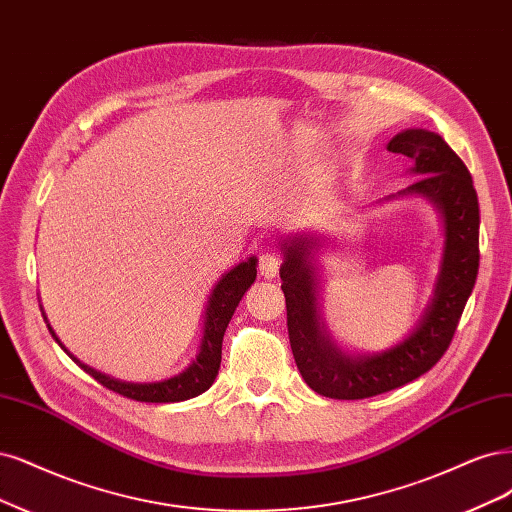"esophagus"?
Instances as JSON below:
<instances>
[{
	"instance_id": "1",
	"label": "esophagus",
	"mask_w": 512,
	"mask_h": 512,
	"mask_svg": "<svg viewBox=\"0 0 512 512\" xmlns=\"http://www.w3.org/2000/svg\"><path fill=\"white\" fill-rule=\"evenodd\" d=\"M279 264H281V256L275 250H267L258 258V271L262 277L273 279L279 273Z\"/></svg>"
}]
</instances>
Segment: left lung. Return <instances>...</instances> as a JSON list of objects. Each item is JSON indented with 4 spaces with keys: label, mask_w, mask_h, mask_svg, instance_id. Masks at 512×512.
Wrapping results in <instances>:
<instances>
[{
    "label": "left lung",
    "mask_w": 512,
    "mask_h": 512,
    "mask_svg": "<svg viewBox=\"0 0 512 512\" xmlns=\"http://www.w3.org/2000/svg\"><path fill=\"white\" fill-rule=\"evenodd\" d=\"M387 150L407 156L419 180L387 199L421 197L443 220V258L434 292L413 330L396 345L373 354L345 351L322 317V275L317 250L324 237L303 233L281 241L279 269L286 296L292 354L313 392L337 400H362L409 383L443 358L479 273V199L470 171L443 137L428 129L396 133Z\"/></svg>",
    "instance_id": "left-lung-1"
}]
</instances>
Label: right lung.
Segmentation results:
<instances>
[{
  "label": "right lung",
  "instance_id": "1",
  "mask_svg": "<svg viewBox=\"0 0 512 512\" xmlns=\"http://www.w3.org/2000/svg\"><path fill=\"white\" fill-rule=\"evenodd\" d=\"M256 267H258V258L252 256L248 260H243L231 271H226L218 281L216 286L211 288V294L207 298L205 305V315H203V332H201V341L197 347V356L192 358V362L182 370V373L173 375L163 381H152V383H131V381H120L114 379L105 373H99V370L91 368L88 364L80 362L74 354H69V349L61 343V339L52 330L48 324V317L42 309V315L46 320V326L65 354L72 358L84 373L91 375L95 381H99L103 387L108 390L127 396L137 402H180L195 398L209 390L211 383L216 381V375L220 370L222 362V339L228 322L243 298V294L248 292V288L254 284L256 279Z\"/></svg>",
  "mask_w": 512,
  "mask_h": 512
}]
</instances>
